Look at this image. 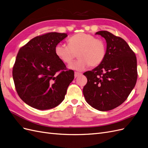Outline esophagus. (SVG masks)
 <instances>
[{
  "label": "esophagus",
  "mask_w": 148,
  "mask_h": 148,
  "mask_svg": "<svg viewBox=\"0 0 148 148\" xmlns=\"http://www.w3.org/2000/svg\"><path fill=\"white\" fill-rule=\"evenodd\" d=\"M82 73H79V72H78V71H75V77H78V76L79 75H82Z\"/></svg>",
  "instance_id": "1"
}]
</instances>
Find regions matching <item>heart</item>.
Returning a JSON list of instances; mask_svg holds the SVG:
<instances>
[{"mask_svg": "<svg viewBox=\"0 0 148 148\" xmlns=\"http://www.w3.org/2000/svg\"><path fill=\"white\" fill-rule=\"evenodd\" d=\"M68 45L59 43L55 47V53L60 61L70 64L77 56L78 60L71 64L69 68L78 71L83 70L89 65L96 67L104 60L107 46L102 39L85 33H78L68 39Z\"/></svg>", "mask_w": 148, "mask_h": 148, "instance_id": "heart-1", "label": "heart"}]
</instances>
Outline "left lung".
<instances>
[{"mask_svg":"<svg viewBox=\"0 0 148 148\" xmlns=\"http://www.w3.org/2000/svg\"><path fill=\"white\" fill-rule=\"evenodd\" d=\"M96 34L105 38L107 54L101 65L83 73L88 82L83 92L93 108L107 111L122 104L135 87L137 60L135 52L122 38L107 31Z\"/></svg>","mask_w":148,"mask_h":148,"instance_id":"8db88e82","label":"left lung"}]
</instances>
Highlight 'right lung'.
I'll list each match as a JSON object with an SVG mask.
<instances>
[{"instance_id":"1","label":"right lung","mask_w":148,"mask_h":148,"mask_svg":"<svg viewBox=\"0 0 148 148\" xmlns=\"http://www.w3.org/2000/svg\"><path fill=\"white\" fill-rule=\"evenodd\" d=\"M66 33L38 36L18 52L12 75L16 91L26 104L39 110L53 108L64 101L74 71L68 70L55 53Z\"/></svg>"}]
</instances>
